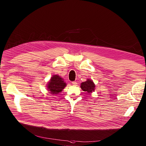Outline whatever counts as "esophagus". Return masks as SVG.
<instances>
[{
  "label": "esophagus",
  "mask_w": 146,
  "mask_h": 146,
  "mask_svg": "<svg viewBox=\"0 0 146 146\" xmlns=\"http://www.w3.org/2000/svg\"><path fill=\"white\" fill-rule=\"evenodd\" d=\"M72 84L74 85H77V82L76 81H73L72 82Z\"/></svg>",
  "instance_id": "1"
}]
</instances>
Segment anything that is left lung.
Here are the masks:
<instances>
[{
	"instance_id": "8db88e82",
	"label": "left lung",
	"mask_w": 146,
	"mask_h": 146,
	"mask_svg": "<svg viewBox=\"0 0 146 146\" xmlns=\"http://www.w3.org/2000/svg\"><path fill=\"white\" fill-rule=\"evenodd\" d=\"M81 88L84 91L88 93H91L95 89V84L91 80H87V81L81 83Z\"/></svg>"
}]
</instances>
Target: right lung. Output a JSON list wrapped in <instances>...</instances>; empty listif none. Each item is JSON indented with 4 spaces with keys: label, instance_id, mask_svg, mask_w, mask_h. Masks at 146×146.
<instances>
[{
    "label": "right lung",
    "instance_id": "add662e5",
    "mask_svg": "<svg viewBox=\"0 0 146 146\" xmlns=\"http://www.w3.org/2000/svg\"><path fill=\"white\" fill-rule=\"evenodd\" d=\"M66 83L64 82L63 79L58 75H53L50 78L48 84V90L50 93L52 94H57L61 92L65 87Z\"/></svg>",
    "mask_w": 146,
    "mask_h": 146
}]
</instances>
